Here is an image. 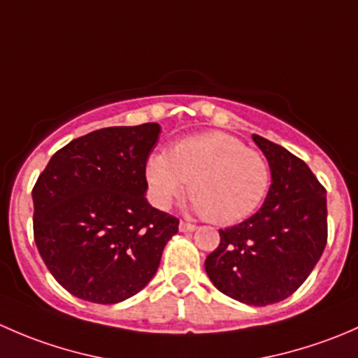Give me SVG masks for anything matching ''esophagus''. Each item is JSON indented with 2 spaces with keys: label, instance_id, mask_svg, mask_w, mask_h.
<instances>
[{
  "label": "esophagus",
  "instance_id": "1",
  "mask_svg": "<svg viewBox=\"0 0 358 358\" xmlns=\"http://www.w3.org/2000/svg\"><path fill=\"white\" fill-rule=\"evenodd\" d=\"M196 229H197V227L192 225V223L180 222V230H182V232H194V230H196Z\"/></svg>",
  "mask_w": 358,
  "mask_h": 358
}]
</instances>
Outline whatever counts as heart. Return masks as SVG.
Masks as SVG:
<instances>
[{
	"instance_id": "obj_1",
	"label": "heart",
	"mask_w": 358,
	"mask_h": 358,
	"mask_svg": "<svg viewBox=\"0 0 358 358\" xmlns=\"http://www.w3.org/2000/svg\"><path fill=\"white\" fill-rule=\"evenodd\" d=\"M145 175L159 208L171 204L190 183L194 211L220 225L251 216L270 187L265 156L222 131L189 136L173 145L169 156L154 154L147 161Z\"/></svg>"
}]
</instances>
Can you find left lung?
<instances>
[{
	"label": "left lung",
	"instance_id": "left-lung-1",
	"mask_svg": "<svg viewBox=\"0 0 358 358\" xmlns=\"http://www.w3.org/2000/svg\"><path fill=\"white\" fill-rule=\"evenodd\" d=\"M252 140L268 161V194L251 218L220 230V244L204 268L223 294L266 306L291 296L322 256L327 199L326 189L301 159L259 135Z\"/></svg>",
	"mask_w": 358,
	"mask_h": 358
}]
</instances>
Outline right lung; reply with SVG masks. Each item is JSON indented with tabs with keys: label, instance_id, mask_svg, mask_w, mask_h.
I'll return each instance as SVG.
<instances>
[{
	"label": "right lung",
	"instance_id": "add662e5",
	"mask_svg": "<svg viewBox=\"0 0 358 358\" xmlns=\"http://www.w3.org/2000/svg\"><path fill=\"white\" fill-rule=\"evenodd\" d=\"M157 122L96 129L53 154L34 189V241L62 287L112 305L156 275L175 216L147 201L145 166Z\"/></svg>",
	"mask_w": 358,
	"mask_h": 358
}]
</instances>
